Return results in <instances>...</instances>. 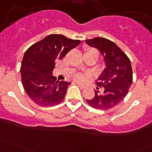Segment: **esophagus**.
I'll list each match as a JSON object with an SVG mask.
<instances>
[{
    "instance_id": "esophagus-1",
    "label": "esophagus",
    "mask_w": 152,
    "mask_h": 152,
    "mask_svg": "<svg viewBox=\"0 0 152 152\" xmlns=\"http://www.w3.org/2000/svg\"><path fill=\"white\" fill-rule=\"evenodd\" d=\"M77 84H78V85H79V87H80L82 89H85V87H86V85H83V84L79 83V82H77Z\"/></svg>"
}]
</instances>
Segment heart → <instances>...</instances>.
Masks as SVG:
<instances>
[{
  "mask_svg": "<svg viewBox=\"0 0 152 152\" xmlns=\"http://www.w3.org/2000/svg\"><path fill=\"white\" fill-rule=\"evenodd\" d=\"M73 77H74V79H76V81H82L84 79L83 75L81 74V73H75V74L73 75Z\"/></svg>",
  "mask_w": 152,
  "mask_h": 152,
  "instance_id": "heart-1",
  "label": "heart"
}]
</instances>
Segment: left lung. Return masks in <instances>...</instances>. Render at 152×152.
<instances>
[{
    "label": "left lung",
    "mask_w": 152,
    "mask_h": 152,
    "mask_svg": "<svg viewBox=\"0 0 152 152\" xmlns=\"http://www.w3.org/2000/svg\"><path fill=\"white\" fill-rule=\"evenodd\" d=\"M85 42L100 51L106 66L96 82L102 90H94L95 96L87 99V102L95 109L110 110L121 103L128 93L132 83L131 62L123 50L109 39L95 37L86 39Z\"/></svg>",
    "instance_id": "8db88e82"
}]
</instances>
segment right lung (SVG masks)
Segmentation results:
<instances>
[{"mask_svg":"<svg viewBox=\"0 0 152 152\" xmlns=\"http://www.w3.org/2000/svg\"><path fill=\"white\" fill-rule=\"evenodd\" d=\"M80 42L64 35L50 34L27 49L21 63V79L26 93L34 103L51 107L63 100L70 82L56 81L52 72L55 62L63 59Z\"/></svg>","mask_w":152,"mask_h":152,"instance_id":"right-lung-1","label":"right lung"}]
</instances>
